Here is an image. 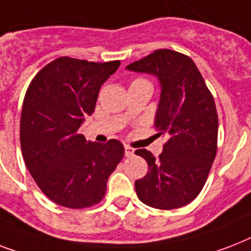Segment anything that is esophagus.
I'll list each match as a JSON object with an SVG mask.
<instances>
[{
    "mask_svg": "<svg viewBox=\"0 0 251 251\" xmlns=\"http://www.w3.org/2000/svg\"><path fill=\"white\" fill-rule=\"evenodd\" d=\"M125 155L127 157L133 156V155H134V149H133V147H130V146H125Z\"/></svg>",
    "mask_w": 251,
    "mask_h": 251,
    "instance_id": "1",
    "label": "esophagus"
}]
</instances>
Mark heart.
Wrapping results in <instances>:
<instances>
[{"label": "heart", "mask_w": 251, "mask_h": 251, "mask_svg": "<svg viewBox=\"0 0 251 251\" xmlns=\"http://www.w3.org/2000/svg\"><path fill=\"white\" fill-rule=\"evenodd\" d=\"M141 83H149L147 80L143 79V78H135V79L131 82V84H141Z\"/></svg>", "instance_id": "b5f03b06"}]
</instances>
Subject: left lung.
Here are the masks:
<instances>
[{
	"label": "left lung",
	"instance_id": "obj_1",
	"mask_svg": "<svg viewBox=\"0 0 251 251\" xmlns=\"http://www.w3.org/2000/svg\"><path fill=\"white\" fill-rule=\"evenodd\" d=\"M129 70L159 78L157 137H165L157 157L137 150L149 164L147 175L135 181L142 202L159 210L179 208L202 191L218 151L219 120L214 96L194 61L171 49H157L127 65Z\"/></svg>",
	"mask_w": 251,
	"mask_h": 251
}]
</instances>
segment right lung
<instances>
[{
    "instance_id": "add662e5",
    "label": "right lung",
    "mask_w": 251,
    "mask_h": 251,
    "mask_svg": "<svg viewBox=\"0 0 251 251\" xmlns=\"http://www.w3.org/2000/svg\"><path fill=\"white\" fill-rule=\"evenodd\" d=\"M120 64L58 57L25 91L22 155L39 189L56 204L82 210L101 202L106 181L124 157L117 139L96 143L78 131L84 116L94 113L101 84Z\"/></svg>"
}]
</instances>
